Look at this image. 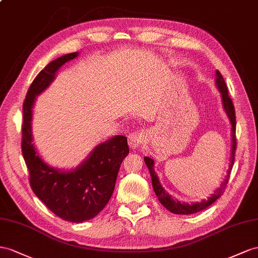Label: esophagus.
Segmentation results:
<instances>
[{"label": "esophagus", "mask_w": 258, "mask_h": 258, "mask_svg": "<svg viewBox=\"0 0 258 258\" xmlns=\"http://www.w3.org/2000/svg\"><path fill=\"white\" fill-rule=\"evenodd\" d=\"M143 142V134L141 132L135 131L128 135V145L131 148H137Z\"/></svg>", "instance_id": "obj_1"}]
</instances>
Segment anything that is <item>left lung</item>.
Returning <instances> with one entry per match:
<instances>
[{
  "instance_id": "obj_1",
  "label": "left lung",
  "mask_w": 258,
  "mask_h": 258,
  "mask_svg": "<svg viewBox=\"0 0 258 258\" xmlns=\"http://www.w3.org/2000/svg\"><path fill=\"white\" fill-rule=\"evenodd\" d=\"M217 75V79L216 83L218 88H219L221 96H222V102H223V107L224 110H226L227 114L231 121V125H232V153H231V160H230V166H229V170H228V174L226 180L222 183V185L218 188L215 194L211 195V197H209L207 201H203L201 203H196V204H185V203H180L177 201H174L172 197H171L164 188L161 186V184L158 180V176L154 170V160L151 159L149 157H145L144 160L146 162V166L149 169V172L151 175V182H153V187L155 193L158 197V200L166 207L169 211L173 214H177V215H192L195 213H198V211L206 209L207 207H209L210 205H213L218 198H219L223 193L224 189L227 187V184L229 182L230 179V174H231V170H232L233 163H234V159H235V150H236V136H235V127H236V120H235V110H234V105L232 102V99L230 98L229 92H228V88H227V84L224 83V79L222 77V75L220 74L219 71L216 72Z\"/></svg>"
}]
</instances>
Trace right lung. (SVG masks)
<instances>
[{"label":"right lung","instance_id":"obj_1","mask_svg":"<svg viewBox=\"0 0 258 258\" xmlns=\"http://www.w3.org/2000/svg\"><path fill=\"white\" fill-rule=\"evenodd\" d=\"M77 52L50 62L31 83L23 104L22 153L36 196L63 220L83 222L96 217L110 201L118 169L130 148L127 137L117 135L97 146L81 167L61 172L47 166L32 145L31 108L35 98L53 81L56 71Z\"/></svg>","mask_w":258,"mask_h":258}]
</instances>
